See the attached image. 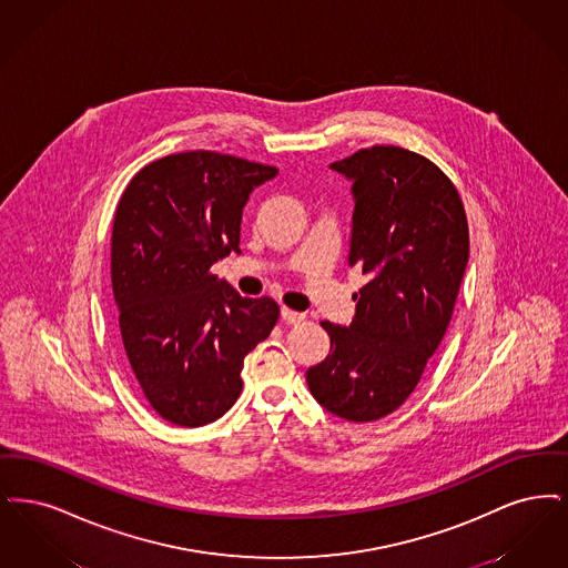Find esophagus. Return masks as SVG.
I'll use <instances>...</instances> for the list:
<instances>
[{
  "instance_id": "1",
  "label": "esophagus",
  "mask_w": 568,
  "mask_h": 568,
  "mask_svg": "<svg viewBox=\"0 0 568 568\" xmlns=\"http://www.w3.org/2000/svg\"><path fill=\"white\" fill-rule=\"evenodd\" d=\"M280 316H282V322H286V324H298V322L305 318L301 312H293V310H288V307H282Z\"/></svg>"
}]
</instances>
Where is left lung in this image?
Listing matches in <instances>:
<instances>
[{
  "label": "left lung",
  "instance_id": "left-lung-1",
  "mask_svg": "<svg viewBox=\"0 0 568 568\" xmlns=\"http://www.w3.org/2000/svg\"><path fill=\"white\" fill-rule=\"evenodd\" d=\"M331 170L352 182L347 265L367 284L352 296L347 326L322 322L331 354L305 377L333 416L373 422L414 393L444 339L469 263V226L449 178L412 150H358Z\"/></svg>",
  "mask_w": 568,
  "mask_h": 568
}]
</instances>
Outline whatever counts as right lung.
<instances>
[{
	"instance_id": "1",
	"label": "right lung",
	"mask_w": 568,
	"mask_h": 568,
	"mask_svg": "<svg viewBox=\"0 0 568 568\" xmlns=\"http://www.w3.org/2000/svg\"><path fill=\"white\" fill-rule=\"evenodd\" d=\"M275 168L210 150L146 165L124 189L112 229V291L124 361L161 418L203 426L242 393L247 352L280 307L246 298L212 265L240 250L250 193Z\"/></svg>"
}]
</instances>
